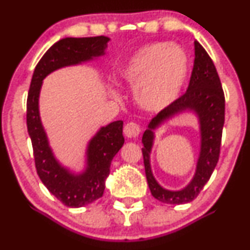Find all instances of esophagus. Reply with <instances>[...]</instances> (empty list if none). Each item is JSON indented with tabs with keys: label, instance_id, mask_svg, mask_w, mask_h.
<instances>
[{
	"label": "esophagus",
	"instance_id": "34e87169",
	"mask_svg": "<svg viewBox=\"0 0 250 250\" xmlns=\"http://www.w3.org/2000/svg\"><path fill=\"white\" fill-rule=\"evenodd\" d=\"M123 133L129 139H134V137H137L141 133V128H140V125H137V123L135 122H129L127 125H125V128H123Z\"/></svg>",
	"mask_w": 250,
	"mask_h": 250
}]
</instances>
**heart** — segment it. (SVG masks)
<instances>
[{
    "mask_svg": "<svg viewBox=\"0 0 250 250\" xmlns=\"http://www.w3.org/2000/svg\"><path fill=\"white\" fill-rule=\"evenodd\" d=\"M189 57L179 45L147 44L134 54L121 70V76L135 89L139 105L161 111L180 95L189 74Z\"/></svg>",
    "mask_w": 250,
    "mask_h": 250,
    "instance_id": "1",
    "label": "heart"
}]
</instances>
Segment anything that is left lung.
<instances>
[{
    "mask_svg": "<svg viewBox=\"0 0 250 250\" xmlns=\"http://www.w3.org/2000/svg\"><path fill=\"white\" fill-rule=\"evenodd\" d=\"M195 60L187 91L160 111L148 125L142 136V154L146 176L150 193L156 200L168 205H183L193 201L210 179L220 156L221 137L225 125V94L216 68L210 56L195 41ZM185 111L197 114L200 123L201 148L197 170L188 186L181 191H168L154 180L150 168V151L153 144V130L162 123Z\"/></svg>",
    "mask_w": 250,
    "mask_h": 250,
    "instance_id": "1",
    "label": "left lung"
}]
</instances>
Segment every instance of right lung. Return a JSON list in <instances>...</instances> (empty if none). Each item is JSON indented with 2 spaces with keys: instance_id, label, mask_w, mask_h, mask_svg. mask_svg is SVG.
<instances>
[{
  "instance_id": "1",
  "label": "right lung",
  "mask_w": 250,
  "mask_h": 250,
  "mask_svg": "<svg viewBox=\"0 0 250 250\" xmlns=\"http://www.w3.org/2000/svg\"><path fill=\"white\" fill-rule=\"evenodd\" d=\"M109 37H65L53 44L34 70L27 100V127L33 145L35 167L43 185L57 200L70 208H80L103 195L110 163L122 148L123 121L102 127L88 143L85 169L71 173L56 160L48 142L39 111V97L45 76L60 68L81 64L104 55Z\"/></svg>"
}]
</instances>
